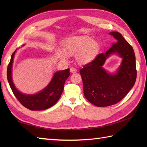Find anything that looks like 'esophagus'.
<instances>
[{
  "mask_svg": "<svg viewBox=\"0 0 147 147\" xmlns=\"http://www.w3.org/2000/svg\"><path fill=\"white\" fill-rule=\"evenodd\" d=\"M76 71H77L76 69L74 68V67H71V68H70V72H71V73H76Z\"/></svg>",
  "mask_w": 147,
  "mask_h": 147,
  "instance_id": "esophagus-1",
  "label": "esophagus"
}]
</instances>
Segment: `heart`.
Segmentation results:
<instances>
[{
    "label": "heart",
    "instance_id": "b5f03b06",
    "mask_svg": "<svg viewBox=\"0 0 147 147\" xmlns=\"http://www.w3.org/2000/svg\"><path fill=\"white\" fill-rule=\"evenodd\" d=\"M65 51L69 55H76V60L81 64H88L93 61L100 52L98 42L88 36H74L69 39L65 44ZM60 57L65 59L63 53Z\"/></svg>",
    "mask_w": 147,
    "mask_h": 147
}]
</instances>
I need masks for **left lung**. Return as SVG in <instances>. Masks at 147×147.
<instances>
[{"label":"left lung","instance_id":"1","mask_svg":"<svg viewBox=\"0 0 147 147\" xmlns=\"http://www.w3.org/2000/svg\"><path fill=\"white\" fill-rule=\"evenodd\" d=\"M117 40L105 53L83 66L80 73L83 83L85 98L97 107H107L117 104L133 88L136 79L135 54L129 43L121 33H110ZM117 53L123 61L116 74H109L102 67L108 56Z\"/></svg>","mask_w":147,"mask_h":147}]
</instances>
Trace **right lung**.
Returning a JSON list of instances; mask_svg holds the SVG:
<instances>
[{
	"label": "right lung",
	"mask_w": 147,
	"mask_h": 147,
	"mask_svg": "<svg viewBox=\"0 0 147 147\" xmlns=\"http://www.w3.org/2000/svg\"><path fill=\"white\" fill-rule=\"evenodd\" d=\"M16 50L11 55L7 69V78L14 95L24 107L31 111H42L55 105L63 92L65 80L70 75L69 69L57 71L54 74L51 82L41 92L34 95H26L19 92L12 79V66Z\"/></svg>",
	"instance_id": "right-lung-1"
}]
</instances>
